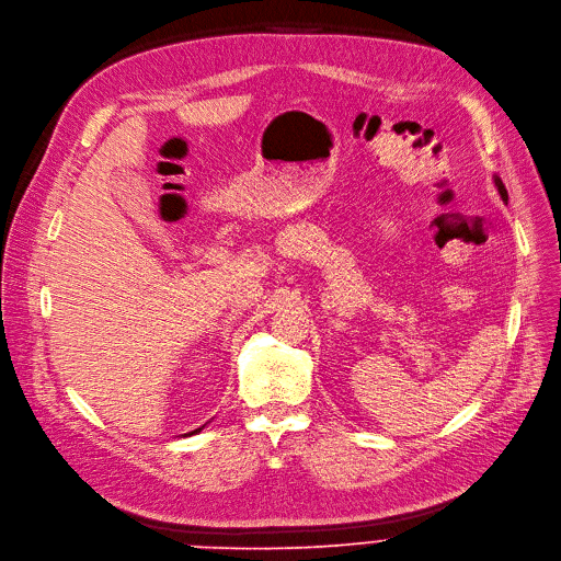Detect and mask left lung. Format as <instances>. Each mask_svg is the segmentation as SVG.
<instances>
[{"mask_svg":"<svg viewBox=\"0 0 561 561\" xmlns=\"http://www.w3.org/2000/svg\"><path fill=\"white\" fill-rule=\"evenodd\" d=\"M493 183H495V187H497V192H500L502 202H508V192H506V187H504V183H502V179H500L497 174H493Z\"/></svg>","mask_w":561,"mask_h":561,"instance_id":"obj_1","label":"left lung"}]
</instances>
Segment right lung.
<instances>
[{"label":"right lung","instance_id":"obj_1","mask_svg":"<svg viewBox=\"0 0 561 561\" xmlns=\"http://www.w3.org/2000/svg\"><path fill=\"white\" fill-rule=\"evenodd\" d=\"M206 426V424H204ZM204 426H199V428H194V431H190V433H183V435H197L199 431H204Z\"/></svg>","mask_w":561,"mask_h":561}]
</instances>
